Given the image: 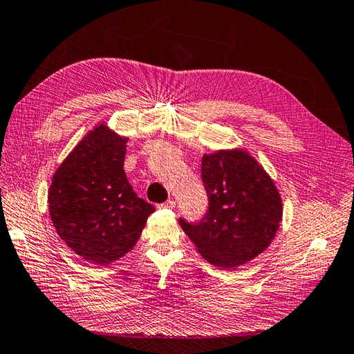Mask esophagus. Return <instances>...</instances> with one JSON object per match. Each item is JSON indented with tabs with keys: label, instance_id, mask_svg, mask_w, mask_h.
<instances>
[{
	"label": "esophagus",
	"instance_id": "34e87169",
	"mask_svg": "<svg viewBox=\"0 0 354 354\" xmlns=\"http://www.w3.org/2000/svg\"><path fill=\"white\" fill-rule=\"evenodd\" d=\"M159 208H168V209H174V208H176V202H174L173 199H168L167 202L160 203Z\"/></svg>",
	"mask_w": 354,
	"mask_h": 354
}]
</instances>
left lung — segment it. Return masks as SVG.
Returning a JSON list of instances; mask_svg holds the SVG:
<instances>
[{"label":"left lung","instance_id":"8db88e82","mask_svg":"<svg viewBox=\"0 0 354 354\" xmlns=\"http://www.w3.org/2000/svg\"><path fill=\"white\" fill-rule=\"evenodd\" d=\"M201 176L208 211L198 223L180 226L212 266L234 269L261 254L282 220V199L273 180L245 151L202 156Z\"/></svg>","mask_w":354,"mask_h":354}]
</instances>
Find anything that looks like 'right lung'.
Returning a JSON list of instances; mask_svg holds the SVG:
<instances>
[{
  "instance_id": "add662e5",
  "label": "right lung",
  "mask_w": 354,
  "mask_h": 354,
  "mask_svg": "<svg viewBox=\"0 0 354 354\" xmlns=\"http://www.w3.org/2000/svg\"><path fill=\"white\" fill-rule=\"evenodd\" d=\"M127 140L99 124L60 164L48 190V211L60 239L97 266L130 251L155 211L128 183Z\"/></svg>"
}]
</instances>
